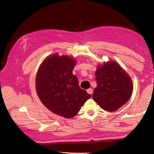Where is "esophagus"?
Returning <instances> with one entry per match:
<instances>
[{"label":"esophagus","mask_w":154,"mask_h":154,"mask_svg":"<svg viewBox=\"0 0 154 154\" xmlns=\"http://www.w3.org/2000/svg\"><path fill=\"white\" fill-rule=\"evenodd\" d=\"M87 93L88 94H92V93H93V89L92 88H88V89L87 90Z\"/></svg>","instance_id":"34e87169"}]
</instances>
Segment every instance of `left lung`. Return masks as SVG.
I'll return each instance as SVG.
<instances>
[{"label": "left lung", "instance_id": "1", "mask_svg": "<svg viewBox=\"0 0 154 154\" xmlns=\"http://www.w3.org/2000/svg\"><path fill=\"white\" fill-rule=\"evenodd\" d=\"M97 87L92 98L101 109L114 112L130 99L133 91L132 80L115 62H107L97 68Z\"/></svg>", "mask_w": 154, "mask_h": 154}]
</instances>
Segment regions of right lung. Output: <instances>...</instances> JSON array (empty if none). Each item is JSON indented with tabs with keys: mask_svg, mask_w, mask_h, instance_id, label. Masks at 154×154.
<instances>
[{
	"mask_svg": "<svg viewBox=\"0 0 154 154\" xmlns=\"http://www.w3.org/2000/svg\"><path fill=\"white\" fill-rule=\"evenodd\" d=\"M75 60L57 54L46 58L36 78V89L40 100L51 112L66 118L75 116L91 95L80 87L72 74Z\"/></svg>",
	"mask_w": 154,
	"mask_h": 154,
	"instance_id": "1",
	"label": "right lung"
}]
</instances>
